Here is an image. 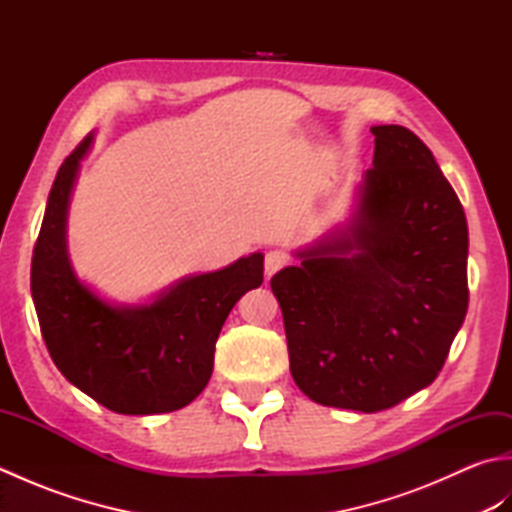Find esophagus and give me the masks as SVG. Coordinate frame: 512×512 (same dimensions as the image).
Masks as SVG:
<instances>
[{"label": "esophagus", "mask_w": 512, "mask_h": 512, "mask_svg": "<svg viewBox=\"0 0 512 512\" xmlns=\"http://www.w3.org/2000/svg\"><path fill=\"white\" fill-rule=\"evenodd\" d=\"M286 264H288V257H286V253H281V250H270V253H266L264 268H266L268 277H273L277 270H281Z\"/></svg>", "instance_id": "34e87169"}]
</instances>
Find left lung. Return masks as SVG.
I'll list each match as a JSON object with an SVG mask.
<instances>
[{"mask_svg":"<svg viewBox=\"0 0 512 512\" xmlns=\"http://www.w3.org/2000/svg\"><path fill=\"white\" fill-rule=\"evenodd\" d=\"M372 134V169L350 220L270 279L297 387L319 405L363 413L431 385L469 308L458 195L407 127Z\"/></svg>","mask_w":512,"mask_h":512,"instance_id":"obj_1","label":"left lung"}]
</instances>
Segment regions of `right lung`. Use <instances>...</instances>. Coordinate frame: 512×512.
<instances>
[{
	"label": "right lung",
	"instance_id": "1",
	"mask_svg": "<svg viewBox=\"0 0 512 512\" xmlns=\"http://www.w3.org/2000/svg\"><path fill=\"white\" fill-rule=\"evenodd\" d=\"M90 134L65 158L32 250L30 290L43 341L59 372L99 405L125 416L169 413L202 394L215 341L235 303L264 281L253 253L213 273L182 277L145 303H112L74 273L68 209Z\"/></svg>",
	"mask_w": 512,
	"mask_h": 512
}]
</instances>
